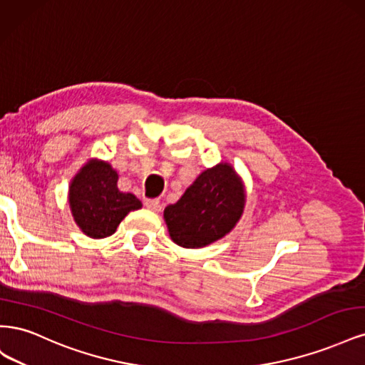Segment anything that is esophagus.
Instances as JSON below:
<instances>
[{"mask_svg": "<svg viewBox=\"0 0 365 365\" xmlns=\"http://www.w3.org/2000/svg\"><path fill=\"white\" fill-rule=\"evenodd\" d=\"M145 205H146L149 210H152V212H160L161 207H163L158 200H146Z\"/></svg>", "mask_w": 365, "mask_h": 365, "instance_id": "34e87169", "label": "esophagus"}]
</instances>
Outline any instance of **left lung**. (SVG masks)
Segmentation results:
<instances>
[{"label": "left lung", "instance_id": "8db88e82", "mask_svg": "<svg viewBox=\"0 0 365 365\" xmlns=\"http://www.w3.org/2000/svg\"><path fill=\"white\" fill-rule=\"evenodd\" d=\"M244 205L239 176L224 163L197 176L178 202L165 207L164 219L176 245L201 248L230 233Z\"/></svg>", "mask_w": 365, "mask_h": 365}]
</instances>
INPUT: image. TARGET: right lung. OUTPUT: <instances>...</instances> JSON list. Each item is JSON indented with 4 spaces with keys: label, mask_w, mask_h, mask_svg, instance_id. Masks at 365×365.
<instances>
[{
    "label": "right lung",
    "mask_w": 365,
    "mask_h": 365,
    "mask_svg": "<svg viewBox=\"0 0 365 365\" xmlns=\"http://www.w3.org/2000/svg\"><path fill=\"white\" fill-rule=\"evenodd\" d=\"M117 172L103 161H90L70 185V207L76 224L86 236H111L132 210L141 208L135 195L120 192Z\"/></svg>",
    "instance_id": "right-lung-1"
}]
</instances>
